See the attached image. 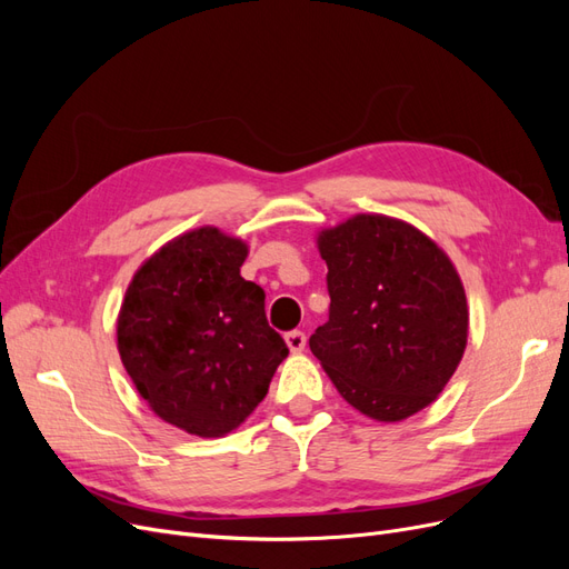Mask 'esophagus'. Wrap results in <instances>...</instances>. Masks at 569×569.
Instances as JSON below:
<instances>
[{
    "mask_svg": "<svg viewBox=\"0 0 569 569\" xmlns=\"http://www.w3.org/2000/svg\"><path fill=\"white\" fill-rule=\"evenodd\" d=\"M284 341L291 353H301L303 347H306V335L301 330H291L284 335Z\"/></svg>",
    "mask_w": 569,
    "mask_h": 569,
    "instance_id": "obj_1",
    "label": "esophagus"
}]
</instances>
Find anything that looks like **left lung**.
<instances>
[{
  "mask_svg": "<svg viewBox=\"0 0 569 569\" xmlns=\"http://www.w3.org/2000/svg\"><path fill=\"white\" fill-rule=\"evenodd\" d=\"M318 251L330 320L308 343L341 399L377 422L435 403L468 347V299L451 258L382 213L318 232Z\"/></svg>",
  "mask_w": 569,
  "mask_h": 569,
  "instance_id": "left-lung-1",
  "label": "left lung"
}]
</instances>
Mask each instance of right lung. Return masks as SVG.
<instances>
[{"instance_id": "right-lung-1", "label": "right lung", "mask_w": 569, "mask_h": 569, "mask_svg": "<svg viewBox=\"0 0 569 569\" xmlns=\"http://www.w3.org/2000/svg\"><path fill=\"white\" fill-rule=\"evenodd\" d=\"M249 247L213 226L170 239L137 268L118 313V353L157 416L213 439L266 399L287 358L263 289L239 268Z\"/></svg>"}]
</instances>
